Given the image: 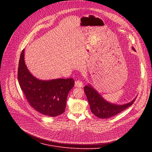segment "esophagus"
<instances>
[{
	"label": "esophagus",
	"mask_w": 152,
	"mask_h": 152,
	"mask_svg": "<svg viewBox=\"0 0 152 152\" xmlns=\"http://www.w3.org/2000/svg\"><path fill=\"white\" fill-rule=\"evenodd\" d=\"M75 86H76V87L81 88V87H82V86H83V83H82V82L80 81L79 80H76L75 82Z\"/></svg>",
	"instance_id": "34e87169"
}]
</instances>
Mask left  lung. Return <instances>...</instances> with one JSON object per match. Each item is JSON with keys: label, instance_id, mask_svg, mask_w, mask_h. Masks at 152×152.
I'll return each instance as SVG.
<instances>
[{"label": "left lung", "instance_id": "obj_1", "mask_svg": "<svg viewBox=\"0 0 152 152\" xmlns=\"http://www.w3.org/2000/svg\"><path fill=\"white\" fill-rule=\"evenodd\" d=\"M132 50L135 51L134 48ZM85 93L87 97L91 111L96 117L100 118H108L117 115L127 107L131 106L136 99V97L127 103L123 104H114L107 102L88 83L84 86Z\"/></svg>", "mask_w": 152, "mask_h": 152}]
</instances>
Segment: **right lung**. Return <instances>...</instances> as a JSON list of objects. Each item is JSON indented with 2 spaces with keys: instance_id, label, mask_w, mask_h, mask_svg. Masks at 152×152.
<instances>
[{
  "instance_id": "add662e5",
  "label": "right lung",
  "mask_w": 152,
  "mask_h": 152,
  "mask_svg": "<svg viewBox=\"0 0 152 152\" xmlns=\"http://www.w3.org/2000/svg\"><path fill=\"white\" fill-rule=\"evenodd\" d=\"M24 58L23 49L19 59L18 80L30 105L46 116L56 117L63 114L68 94L74 86L73 79H39L31 73Z\"/></svg>"
}]
</instances>
